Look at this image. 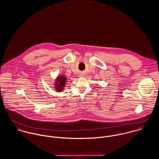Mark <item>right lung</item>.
I'll list each match as a JSON object with an SVG mask.
<instances>
[{
  "mask_svg": "<svg viewBox=\"0 0 159 159\" xmlns=\"http://www.w3.org/2000/svg\"><path fill=\"white\" fill-rule=\"evenodd\" d=\"M66 80L67 78L66 76H64V75H60V76L59 75L56 78L54 84L55 90L57 92H61L63 91L66 86V84L67 83Z\"/></svg>",
  "mask_w": 159,
  "mask_h": 159,
  "instance_id": "right-lung-1",
  "label": "right lung"
}]
</instances>
